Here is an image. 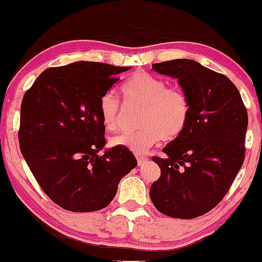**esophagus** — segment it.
<instances>
[{"mask_svg":"<svg viewBox=\"0 0 262 262\" xmlns=\"http://www.w3.org/2000/svg\"><path fill=\"white\" fill-rule=\"evenodd\" d=\"M147 161L146 157H142V156H137V163H139V166H142L143 163H145Z\"/></svg>","mask_w":262,"mask_h":262,"instance_id":"34e87169","label":"esophagus"}]
</instances>
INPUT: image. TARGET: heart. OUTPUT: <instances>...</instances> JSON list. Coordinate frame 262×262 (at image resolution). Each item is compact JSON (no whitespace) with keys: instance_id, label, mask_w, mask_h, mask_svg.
I'll return each mask as SVG.
<instances>
[{"instance_id":"b5f03b06","label":"heart","mask_w":262,"mask_h":262,"mask_svg":"<svg viewBox=\"0 0 262 262\" xmlns=\"http://www.w3.org/2000/svg\"><path fill=\"white\" fill-rule=\"evenodd\" d=\"M126 100L142 105L136 131L122 132L111 140L114 146L123 147L136 155L145 154L161 139L173 140L186 128L189 119V101L178 88L167 86L166 81L154 74L140 72L122 84ZM100 119L108 131L119 125L120 102L113 93L101 96Z\"/></svg>"}]
</instances>
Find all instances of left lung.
Returning <instances> with one entry per match:
<instances>
[{
  "instance_id": "obj_1",
  "label": "left lung",
  "mask_w": 262,
  "mask_h": 262,
  "mask_svg": "<svg viewBox=\"0 0 262 262\" xmlns=\"http://www.w3.org/2000/svg\"><path fill=\"white\" fill-rule=\"evenodd\" d=\"M178 79L189 101L183 132L152 157L161 176L149 189L154 205L172 218L193 219L224 198L245 158L248 113L239 90L225 75L190 59L152 64Z\"/></svg>"
}]
</instances>
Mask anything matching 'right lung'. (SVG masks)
Returning <instances> with one entry per match:
<instances>
[{"label": "right lung", "instance_id": "add662e5", "mask_svg": "<svg viewBox=\"0 0 262 262\" xmlns=\"http://www.w3.org/2000/svg\"><path fill=\"white\" fill-rule=\"evenodd\" d=\"M131 67L75 61L49 68L23 96L19 148L38 184L63 209L96 211L110 204L137 161L105 143L100 99Z\"/></svg>", "mask_w": 262, "mask_h": 262}]
</instances>
